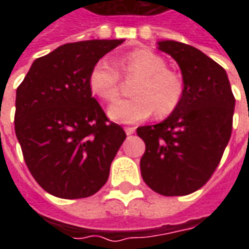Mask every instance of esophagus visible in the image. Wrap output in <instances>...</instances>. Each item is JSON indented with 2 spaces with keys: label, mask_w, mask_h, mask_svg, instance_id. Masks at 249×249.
Returning a JSON list of instances; mask_svg holds the SVG:
<instances>
[{
  "label": "esophagus",
  "mask_w": 249,
  "mask_h": 249,
  "mask_svg": "<svg viewBox=\"0 0 249 249\" xmlns=\"http://www.w3.org/2000/svg\"><path fill=\"white\" fill-rule=\"evenodd\" d=\"M124 129H125V133L129 136V135H133V133H135L136 128L135 126H125Z\"/></svg>",
  "instance_id": "obj_1"
}]
</instances>
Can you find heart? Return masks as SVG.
<instances>
[{
	"label": "heart",
	"mask_w": 249,
	"mask_h": 249,
	"mask_svg": "<svg viewBox=\"0 0 249 249\" xmlns=\"http://www.w3.org/2000/svg\"><path fill=\"white\" fill-rule=\"evenodd\" d=\"M119 69L132 87L135 97L120 100L108 109L109 117L117 123L133 124L148 119L153 112L157 117L173 113L184 97L181 77L167 69L164 58L148 49L130 52L119 61ZM108 60H98L89 74V87L104 101H113L120 93L121 76Z\"/></svg>",
	"instance_id": "heart-1"
}]
</instances>
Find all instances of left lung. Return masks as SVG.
<instances>
[{"instance_id": "8db88e82", "label": "left lung", "mask_w": 249, "mask_h": 249, "mask_svg": "<svg viewBox=\"0 0 249 249\" xmlns=\"http://www.w3.org/2000/svg\"><path fill=\"white\" fill-rule=\"evenodd\" d=\"M157 48L178 62L184 97L156 125L137 128L145 142L142 180L162 196H184L208 181L232 133L235 97L224 68L191 45L167 40Z\"/></svg>"}]
</instances>
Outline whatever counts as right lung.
<instances>
[{"label":"right lung","instance_id":"add662e5","mask_svg":"<svg viewBox=\"0 0 249 249\" xmlns=\"http://www.w3.org/2000/svg\"><path fill=\"white\" fill-rule=\"evenodd\" d=\"M124 40H89L58 46L37 58L16 93L14 130L24 160L41 188L56 197L98 192L124 142L92 97L93 65Z\"/></svg>","mask_w":249,"mask_h":249}]
</instances>
